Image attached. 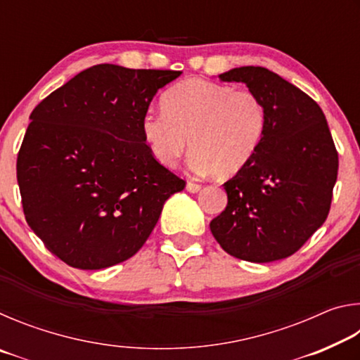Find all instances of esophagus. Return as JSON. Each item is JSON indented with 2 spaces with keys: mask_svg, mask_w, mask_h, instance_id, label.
I'll use <instances>...</instances> for the list:
<instances>
[{
  "mask_svg": "<svg viewBox=\"0 0 360 360\" xmlns=\"http://www.w3.org/2000/svg\"><path fill=\"white\" fill-rule=\"evenodd\" d=\"M186 188L188 192H192V193H197L200 188H202V186L200 184H197V182H193V181H188L187 182V186H186Z\"/></svg>",
  "mask_w": 360,
  "mask_h": 360,
  "instance_id": "1",
  "label": "esophagus"
}]
</instances>
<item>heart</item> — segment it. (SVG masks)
Returning a JSON list of instances; mask_svg holds the SVG:
<instances>
[{
  "mask_svg": "<svg viewBox=\"0 0 360 360\" xmlns=\"http://www.w3.org/2000/svg\"><path fill=\"white\" fill-rule=\"evenodd\" d=\"M266 108L252 90L186 79L162 96V111L144 114L141 131L152 157L173 168L191 143L188 169L222 178L241 172L262 144Z\"/></svg>",
  "mask_w": 360,
  "mask_h": 360,
  "instance_id": "obj_1",
  "label": "heart"
}]
</instances>
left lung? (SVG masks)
<instances>
[{
	"label": "left lung",
	"mask_w": 360,
	"mask_h": 360,
	"mask_svg": "<svg viewBox=\"0 0 360 360\" xmlns=\"http://www.w3.org/2000/svg\"><path fill=\"white\" fill-rule=\"evenodd\" d=\"M224 82H243L266 108L257 154L224 184L227 208L210 224L225 252L265 264L297 252L330 211L338 152L318 103L262 66H241Z\"/></svg>",
	"instance_id": "1"
}]
</instances>
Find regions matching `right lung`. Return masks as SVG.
<instances>
[{
	"label": "right lung",
	"mask_w": 360,
	"mask_h": 360,
	"mask_svg": "<svg viewBox=\"0 0 360 360\" xmlns=\"http://www.w3.org/2000/svg\"><path fill=\"white\" fill-rule=\"evenodd\" d=\"M178 76L95 65L33 109L17 155L23 214L65 264L101 270L130 259L186 187L141 131L154 95Z\"/></svg>",
	"instance_id": "obj_1"
}]
</instances>
